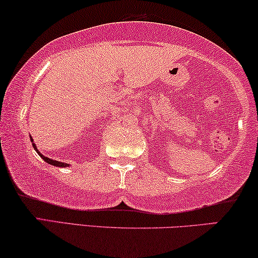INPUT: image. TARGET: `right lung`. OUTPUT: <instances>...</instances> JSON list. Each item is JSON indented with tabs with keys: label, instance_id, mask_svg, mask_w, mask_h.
Segmentation results:
<instances>
[{
	"label": "right lung",
	"instance_id": "1",
	"mask_svg": "<svg viewBox=\"0 0 258 258\" xmlns=\"http://www.w3.org/2000/svg\"><path fill=\"white\" fill-rule=\"evenodd\" d=\"M30 141H31V143H33V147H34V149L36 150V153L40 155V156L42 157V160L43 161H45L47 162V163H49V164H51V165H55V167H61V168H64V167H67V165H69V164H67V163H64V162H59V161H55V160H50V158H48L47 156H44V155H42L40 151L37 150V148H36V146H35V143H34V141H33V139H31L30 137Z\"/></svg>",
	"mask_w": 258,
	"mask_h": 258
}]
</instances>
